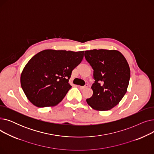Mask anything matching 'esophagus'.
Segmentation results:
<instances>
[{
	"label": "esophagus",
	"mask_w": 154,
	"mask_h": 154,
	"mask_svg": "<svg viewBox=\"0 0 154 154\" xmlns=\"http://www.w3.org/2000/svg\"><path fill=\"white\" fill-rule=\"evenodd\" d=\"M87 87H88V84H86L85 86H83V87L79 86V88H80V89H82V90H84V89H85V88H86Z\"/></svg>",
	"instance_id": "obj_1"
}]
</instances>
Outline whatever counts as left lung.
Masks as SVG:
<instances>
[{
  "instance_id": "obj_1",
  "label": "left lung",
  "mask_w": 154,
  "mask_h": 154,
  "mask_svg": "<svg viewBox=\"0 0 154 154\" xmlns=\"http://www.w3.org/2000/svg\"><path fill=\"white\" fill-rule=\"evenodd\" d=\"M85 57L94 70L93 95L86 100L93 109H112L127 92L131 77L128 63L122 54L116 50L94 49L85 51Z\"/></svg>"
}]
</instances>
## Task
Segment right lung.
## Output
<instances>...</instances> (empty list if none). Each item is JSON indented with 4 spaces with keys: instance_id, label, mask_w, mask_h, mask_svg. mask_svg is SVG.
<instances>
[{
    "instance_id": "obj_1",
    "label": "right lung",
    "mask_w": 154,
    "mask_h": 154,
    "mask_svg": "<svg viewBox=\"0 0 154 154\" xmlns=\"http://www.w3.org/2000/svg\"><path fill=\"white\" fill-rule=\"evenodd\" d=\"M84 51L47 49L30 59L20 75V84L28 100L37 107L55 106L72 86V70L81 62Z\"/></svg>"
}]
</instances>
